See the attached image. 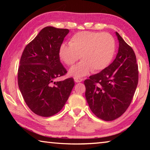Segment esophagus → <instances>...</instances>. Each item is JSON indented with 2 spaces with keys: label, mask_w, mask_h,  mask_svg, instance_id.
Segmentation results:
<instances>
[{
  "label": "esophagus",
  "mask_w": 150,
  "mask_h": 150,
  "mask_svg": "<svg viewBox=\"0 0 150 150\" xmlns=\"http://www.w3.org/2000/svg\"><path fill=\"white\" fill-rule=\"evenodd\" d=\"M74 80L76 83H80L81 81H83V78H81V77H74Z\"/></svg>",
  "instance_id": "obj_1"
}]
</instances>
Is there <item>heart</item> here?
Masks as SVG:
<instances>
[{
    "mask_svg": "<svg viewBox=\"0 0 150 150\" xmlns=\"http://www.w3.org/2000/svg\"><path fill=\"white\" fill-rule=\"evenodd\" d=\"M115 51L116 42L110 34L85 31L73 35L69 45H61L59 57L68 66L73 65L81 57L83 61L70 69L69 74L81 77L91 71L98 73L105 69L111 63Z\"/></svg>",
    "mask_w": 150,
    "mask_h": 150,
    "instance_id": "b5f03b06",
    "label": "heart"
}]
</instances>
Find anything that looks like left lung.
<instances>
[{"label": "left lung", "instance_id": "obj_1", "mask_svg": "<svg viewBox=\"0 0 150 150\" xmlns=\"http://www.w3.org/2000/svg\"><path fill=\"white\" fill-rule=\"evenodd\" d=\"M118 52L111 64L84 81L85 97L91 111L105 121L118 118L130 106L138 83L134 52L118 32Z\"/></svg>", "mask_w": 150, "mask_h": 150}]
</instances>
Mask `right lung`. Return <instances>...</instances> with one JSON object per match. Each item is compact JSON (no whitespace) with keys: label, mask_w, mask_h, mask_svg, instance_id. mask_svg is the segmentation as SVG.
Segmentation results:
<instances>
[{"label":"right lung","mask_w":150,"mask_h":150,"mask_svg":"<svg viewBox=\"0 0 150 150\" xmlns=\"http://www.w3.org/2000/svg\"><path fill=\"white\" fill-rule=\"evenodd\" d=\"M69 30L47 26L24 48L18 70V84L27 106L35 115L49 117L62 110L75 82H55L67 73L60 62L59 49Z\"/></svg>","instance_id":"add662e5"}]
</instances>
